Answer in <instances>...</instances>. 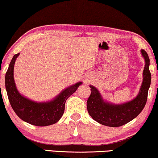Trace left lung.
<instances>
[{
  "instance_id": "left-lung-1",
  "label": "left lung",
  "mask_w": 158,
  "mask_h": 158,
  "mask_svg": "<svg viewBox=\"0 0 158 158\" xmlns=\"http://www.w3.org/2000/svg\"><path fill=\"white\" fill-rule=\"evenodd\" d=\"M145 60L143 71V81L137 96L128 102L114 104L105 101L99 91L90 85L91 94L87 101L89 114L94 120L109 127H119L129 123L141 112L147 103L148 90L151 84L149 58L147 52L141 49Z\"/></svg>"
}]
</instances>
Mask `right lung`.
Instances as JSON below:
<instances>
[{
  "label": "right lung",
  "instance_id": "obj_1",
  "mask_svg": "<svg viewBox=\"0 0 158 158\" xmlns=\"http://www.w3.org/2000/svg\"><path fill=\"white\" fill-rule=\"evenodd\" d=\"M19 53L14 55L5 77V85L10 104L18 117L23 121L36 126H47L59 121L64 113L66 100L76 92L82 82L63 89L57 96L47 102H35L22 95L16 87L14 67Z\"/></svg>",
  "mask_w": 158,
  "mask_h": 158
}]
</instances>
